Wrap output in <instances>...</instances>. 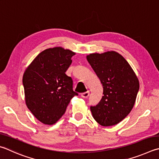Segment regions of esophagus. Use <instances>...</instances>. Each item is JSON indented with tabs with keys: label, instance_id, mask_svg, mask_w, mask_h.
Wrapping results in <instances>:
<instances>
[{
	"label": "esophagus",
	"instance_id": "1",
	"mask_svg": "<svg viewBox=\"0 0 159 159\" xmlns=\"http://www.w3.org/2000/svg\"><path fill=\"white\" fill-rule=\"evenodd\" d=\"M89 95V91H87L85 92H83V93L81 94V97L83 98H88V96Z\"/></svg>",
	"mask_w": 159,
	"mask_h": 159
}]
</instances>
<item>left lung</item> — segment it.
<instances>
[{
	"label": "left lung",
	"instance_id": "obj_1",
	"mask_svg": "<svg viewBox=\"0 0 159 159\" xmlns=\"http://www.w3.org/2000/svg\"><path fill=\"white\" fill-rule=\"evenodd\" d=\"M87 60L103 85V96L90 106L94 119L103 126L120 123L131 112L139 90V81L128 62L117 52L90 53Z\"/></svg>",
	"mask_w": 159,
	"mask_h": 159
}]
</instances>
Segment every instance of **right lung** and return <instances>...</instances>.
<instances>
[{"mask_svg": "<svg viewBox=\"0 0 159 159\" xmlns=\"http://www.w3.org/2000/svg\"><path fill=\"white\" fill-rule=\"evenodd\" d=\"M75 53L62 47L47 48L38 54L23 76L28 108L39 122L52 125L66 111L70 100L78 93L73 80L65 72Z\"/></svg>", "mask_w": 159, "mask_h": 159, "instance_id": "right-lung-1", "label": "right lung"}]
</instances>
